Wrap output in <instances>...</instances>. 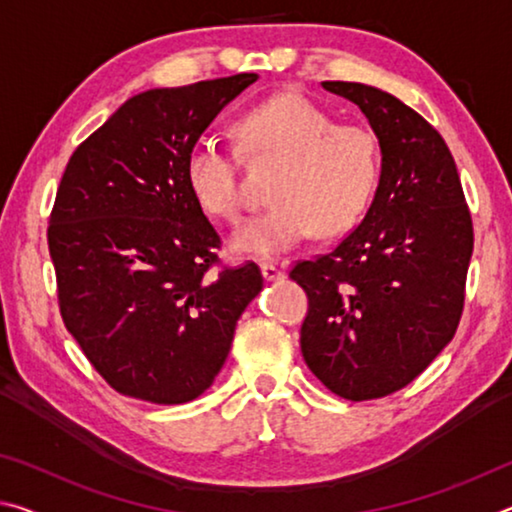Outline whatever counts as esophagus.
<instances>
[{"label":"esophagus","mask_w":512,"mask_h":512,"mask_svg":"<svg viewBox=\"0 0 512 512\" xmlns=\"http://www.w3.org/2000/svg\"><path fill=\"white\" fill-rule=\"evenodd\" d=\"M262 275L266 277L268 282H277V280H282V277H284V271L273 262H264L262 264Z\"/></svg>","instance_id":"esophagus-1"}]
</instances>
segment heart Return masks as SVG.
I'll return each instance as SVG.
<instances>
[{"label":"heart","mask_w":512,"mask_h":512,"mask_svg":"<svg viewBox=\"0 0 512 512\" xmlns=\"http://www.w3.org/2000/svg\"><path fill=\"white\" fill-rule=\"evenodd\" d=\"M239 146L250 160L282 162L273 205L250 216L232 235L241 255L273 257L318 232L336 237L366 214L381 173L379 137L366 124H336L332 112L300 92H280L250 108L237 124ZM189 192L221 221H237L244 207L239 151L219 137H198L185 160Z\"/></svg>","instance_id":"b5f03b06"}]
</instances>
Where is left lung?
Returning a JSON list of instances; mask_svg holds the SVG:
<instances>
[{"instance_id": "left-lung-1", "label": "left lung", "mask_w": 512, "mask_h": 512, "mask_svg": "<svg viewBox=\"0 0 512 512\" xmlns=\"http://www.w3.org/2000/svg\"><path fill=\"white\" fill-rule=\"evenodd\" d=\"M357 103L381 146L370 210L332 253L289 271L309 298L300 348L334 395L377 400L420 375L454 339L474 248L470 207L440 133L393 94L323 81Z\"/></svg>"}]
</instances>
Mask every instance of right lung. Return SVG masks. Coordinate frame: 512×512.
I'll list each match as a JSON object with an SVG mask.
<instances>
[{"mask_svg": "<svg viewBox=\"0 0 512 512\" xmlns=\"http://www.w3.org/2000/svg\"><path fill=\"white\" fill-rule=\"evenodd\" d=\"M257 74L128 99L76 146L47 241L67 332L117 393L153 404L203 395L239 316L264 287L223 266L221 237L185 178L187 151Z\"/></svg>", "mask_w": 512, "mask_h": 512, "instance_id": "add662e5", "label": "right lung"}]
</instances>
